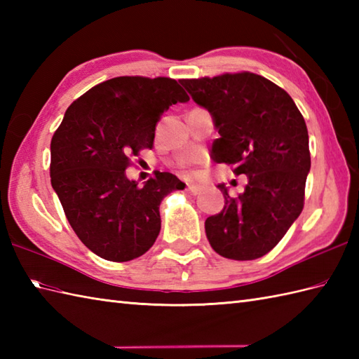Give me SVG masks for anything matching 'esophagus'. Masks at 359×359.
<instances>
[{"mask_svg": "<svg viewBox=\"0 0 359 359\" xmlns=\"http://www.w3.org/2000/svg\"><path fill=\"white\" fill-rule=\"evenodd\" d=\"M187 189H188V193H191V194H199L201 191H202V187L201 185H194V184H187Z\"/></svg>", "mask_w": 359, "mask_h": 359, "instance_id": "obj_1", "label": "esophagus"}]
</instances>
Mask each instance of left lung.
<instances>
[{"label":"left lung","mask_w":359,"mask_h":359,"mask_svg":"<svg viewBox=\"0 0 359 359\" xmlns=\"http://www.w3.org/2000/svg\"><path fill=\"white\" fill-rule=\"evenodd\" d=\"M180 83L215 120L220 135L212 142L215 162L248 177L238 197L219 185L225 205L205 220L210 245L234 261L262 257L304 208L310 149L302 114L284 89L253 72Z\"/></svg>","instance_id":"1"}]
</instances>
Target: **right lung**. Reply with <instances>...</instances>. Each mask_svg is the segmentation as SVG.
<instances>
[{
  "instance_id": "1",
  "label": "right lung",
  "mask_w": 359,
  "mask_h": 359,
  "mask_svg": "<svg viewBox=\"0 0 359 359\" xmlns=\"http://www.w3.org/2000/svg\"><path fill=\"white\" fill-rule=\"evenodd\" d=\"M188 100L172 79L116 77L67 108L50 142V184L72 230L97 256L126 262L154 245L160 202L185 184L157 172L139 187L125 170L152 148L162 114Z\"/></svg>"
}]
</instances>
